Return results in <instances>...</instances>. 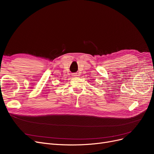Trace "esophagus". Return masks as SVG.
<instances>
[{
    "label": "esophagus",
    "mask_w": 154,
    "mask_h": 154,
    "mask_svg": "<svg viewBox=\"0 0 154 154\" xmlns=\"http://www.w3.org/2000/svg\"><path fill=\"white\" fill-rule=\"evenodd\" d=\"M72 77H76V76H78V74L76 73H73V74H72Z\"/></svg>",
    "instance_id": "esophagus-1"
}]
</instances>
